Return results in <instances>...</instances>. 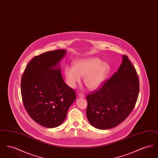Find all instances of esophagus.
Returning a JSON list of instances; mask_svg holds the SVG:
<instances>
[{
  "mask_svg": "<svg viewBox=\"0 0 158 158\" xmlns=\"http://www.w3.org/2000/svg\"><path fill=\"white\" fill-rule=\"evenodd\" d=\"M78 96H79V97H80V98H85V95L83 94L82 93H79V95H78Z\"/></svg>",
  "mask_w": 158,
  "mask_h": 158,
  "instance_id": "1",
  "label": "esophagus"
}]
</instances>
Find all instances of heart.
I'll return each mask as SVG.
<instances>
[{
    "mask_svg": "<svg viewBox=\"0 0 158 158\" xmlns=\"http://www.w3.org/2000/svg\"><path fill=\"white\" fill-rule=\"evenodd\" d=\"M73 66H67L64 70L66 83L72 88L81 82L82 77L85 84L89 89H97L104 82L110 71V65L97 57L77 60Z\"/></svg>",
    "mask_w": 158,
    "mask_h": 158,
    "instance_id": "1",
    "label": "heart"
}]
</instances>
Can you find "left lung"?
Masks as SVG:
<instances>
[{"instance_id":"left-lung-1","label":"left lung","mask_w":158,"mask_h":158,"mask_svg":"<svg viewBox=\"0 0 158 158\" xmlns=\"http://www.w3.org/2000/svg\"><path fill=\"white\" fill-rule=\"evenodd\" d=\"M117 72L102 86L86 97V116L90 124L98 129L115 127L133 110L139 92V80L135 68L127 56Z\"/></svg>"}]
</instances>
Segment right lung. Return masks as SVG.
I'll return each instance as SVG.
<instances>
[{
  "instance_id": "1",
  "label": "right lung",
  "mask_w": 158,
  "mask_h": 158,
  "mask_svg": "<svg viewBox=\"0 0 158 158\" xmlns=\"http://www.w3.org/2000/svg\"><path fill=\"white\" fill-rule=\"evenodd\" d=\"M67 50L47 52L34 57L22 76L23 103L31 117L47 128L59 126L76 100L75 92L65 83L60 63Z\"/></svg>"
}]
</instances>
